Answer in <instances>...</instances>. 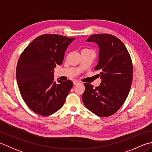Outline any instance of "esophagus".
Masks as SVG:
<instances>
[{
    "label": "esophagus",
    "instance_id": "obj_1",
    "mask_svg": "<svg viewBox=\"0 0 152 152\" xmlns=\"http://www.w3.org/2000/svg\"><path fill=\"white\" fill-rule=\"evenodd\" d=\"M73 85H78V84H79L80 83V82L79 81V80H73Z\"/></svg>",
    "mask_w": 152,
    "mask_h": 152
}]
</instances>
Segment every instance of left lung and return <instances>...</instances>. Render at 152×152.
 <instances>
[{
  "label": "left lung",
  "mask_w": 152,
  "mask_h": 152,
  "mask_svg": "<svg viewBox=\"0 0 152 152\" xmlns=\"http://www.w3.org/2000/svg\"><path fill=\"white\" fill-rule=\"evenodd\" d=\"M99 47V60L94 69L102 82L95 88L85 83L82 99L88 110L99 117L117 112L128 96L132 80V63L122 41L110 34H95L86 40Z\"/></svg>",
  "instance_id": "8db88e82"
}]
</instances>
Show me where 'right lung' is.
Segmentation results:
<instances>
[{
  "label": "right lung",
  "mask_w": 152,
  "mask_h": 152,
  "mask_svg": "<svg viewBox=\"0 0 152 152\" xmlns=\"http://www.w3.org/2000/svg\"><path fill=\"white\" fill-rule=\"evenodd\" d=\"M75 39L45 34L34 39L21 54L16 67L18 85L25 103L35 113L50 115L64 104L73 82L54 81V69L62 64L65 52Z\"/></svg>",
  "instance_id": "obj_1"
}]
</instances>
